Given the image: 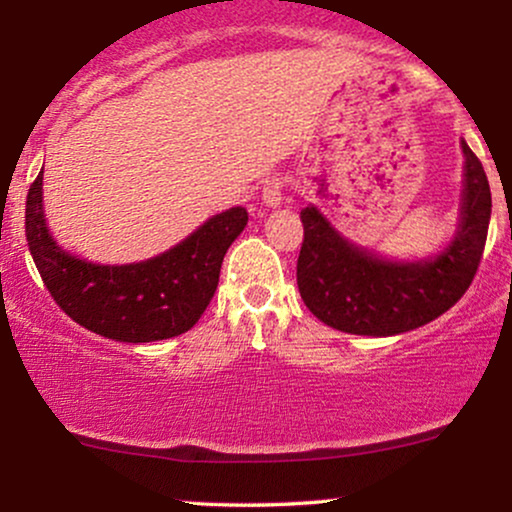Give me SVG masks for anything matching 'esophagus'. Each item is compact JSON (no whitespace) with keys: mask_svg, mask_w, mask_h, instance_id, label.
Segmentation results:
<instances>
[{"mask_svg":"<svg viewBox=\"0 0 512 512\" xmlns=\"http://www.w3.org/2000/svg\"><path fill=\"white\" fill-rule=\"evenodd\" d=\"M281 192H284V185H281V180L279 178H269L267 182H264V187H262V199H264V204H267V207H279L281 204V199H284V195H281Z\"/></svg>","mask_w":512,"mask_h":512,"instance_id":"1","label":"esophagus"}]
</instances>
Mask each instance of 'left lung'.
Segmentation results:
<instances>
[{"label": "left lung", "instance_id": "obj_1", "mask_svg": "<svg viewBox=\"0 0 512 512\" xmlns=\"http://www.w3.org/2000/svg\"><path fill=\"white\" fill-rule=\"evenodd\" d=\"M462 154L460 226L448 248L431 260H383L339 236L313 204L301 211L296 279L303 303L317 320L339 332L392 337L436 320L460 301L479 269L491 221L484 166L464 139Z\"/></svg>", "mask_w": 512, "mask_h": 512}]
</instances>
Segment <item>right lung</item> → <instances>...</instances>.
Returning <instances> with one entry per match:
<instances>
[{
	"label": "right lung",
	"instance_id": "1",
	"mask_svg": "<svg viewBox=\"0 0 512 512\" xmlns=\"http://www.w3.org/2000/svg\"><path fill=\"white\" fill-rule=\"evenodd\" d=\"M248 226V211L211 216L182 243L134 264H93L57 245L43 214V170L26 197V240L50 296L76 325L115 342H158L197 325L226 250Z\"/></svg>",
	"mask_w": 512,
	"mask_h": 512
}]
</instances>
